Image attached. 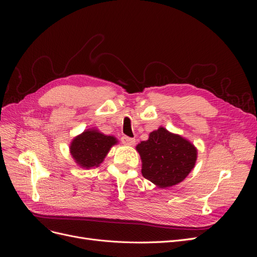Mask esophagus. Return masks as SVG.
<instances>
[{
    "instance_id": "esophagus-1",
    "label": "esophagus",
    "mask_w": 257,
    "mask_h": 257,
    "mask_svg": "<svg viewBox=\"0 0 257 257\" xmlns=\"http://www.w3.org/2000/svg\"><path fill=\"white\" fill-rule=\"evenodd\" d=\"M121 142L124 144V145H127V146H132L135 144V138H132V137H128V136H122L121 137Z\"/></svg>"
}]
</instances>
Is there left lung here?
Masks as SVG:
<instances>
[{
  "instance_id": "left-lung-1",
  "label": "left lung",
  "mask_w": 257,
  "mask_h": 257,
  "mask_svg": "<svg viewBox=\"0 0 257 257\" xmlns=\"http://www.w3.org/2000/svg\"><path fill=\"white\" fill-rule=\"evenodd\" d=\"M143 161V176L164 189L184 180L195 165L197 151L190 142L160 127L136 147Z\"/></svg>"
}]
</instances>
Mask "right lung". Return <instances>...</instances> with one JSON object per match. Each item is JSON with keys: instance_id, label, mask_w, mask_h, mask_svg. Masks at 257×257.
I'll use <instances>...</instances> for the list:
<instances>
[{"instance_id": "1", "label": "right lung", "mask_w": 257, "mask_h": 257, "mask_svg": "<svg viewBox=\"0 0 257 257\" xmlns=\"http://www.w3.org/2000/svg\"><path fill=\"white\" fill-rule=\"evenodd\" d=\"M115 143L113 136H106L97 131L88 130L74 139L71 153L81 167H97Z\"/></svg>"}]
</instances>
